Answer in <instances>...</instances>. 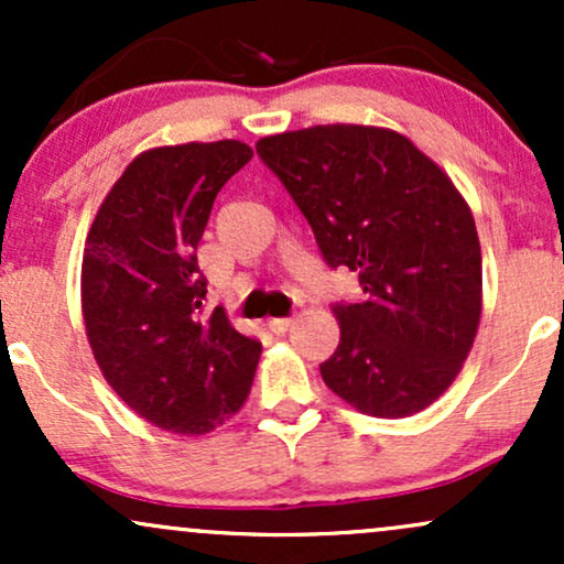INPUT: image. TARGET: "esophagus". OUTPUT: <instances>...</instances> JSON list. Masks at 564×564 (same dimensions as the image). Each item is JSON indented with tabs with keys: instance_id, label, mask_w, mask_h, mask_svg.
Returning <instances> with one entry per match:
<instances>
[{
	"instance_id": "1",
	"label": "esophagus",
	"mask_w": 564,
	"mask_h": 564,
	"mask_svg": "<svg viewBox=\"0 0 564 564\" xmlns=\"http://www.w3.org/2000/svg\"><path fill=\"white\" fill-rule=\"evenodd\" d=\"M291 323H294L291 318H270V321H268V328H270V332H273V334H286Z\"/></svg>"
}]
</instances>
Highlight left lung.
I'll list each match as a JSON object with an SVG mask.
<instances>
[{
    "instance_id": "8db88e82",
    "label": "left lung",
    "mask_w": 564,
    "mask_h": 564,
    "mask_svg": "<svg viewBox=\"0 0 564 564\" xmlns=\"http://www.w3.org/2000/svg\"><path fill=\"white\" fill-rule=\"evenodd\" d=\"M332 270L358 273L336 302L339 347L321 377L360 413L403 419L451 387L475 341L482 257L475 217L435 161L403 134L318 124L257 142Z\"/></svg>"
}]
</instances>
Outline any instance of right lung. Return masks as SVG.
Here are the masks:
<instances>
[{
	"mask_svg": "<svg viewBox=\"0 0 564 564\" xmlns=\"http://www.w3.org/2000/svg\"><path fill=\"white\" fill-rule=\"evenodd\" d=\"M238 140L142 153L87 236L82 310L102 377L161 430L204 435L249 398L262 345L206 313L198 241L223 185L249 164Z\"/></svg>",
	"mask_w": 564,
	"mask_h": 564,
	"instance_id": "obj_1",
	"label": "right lung"
}]
</instances>
